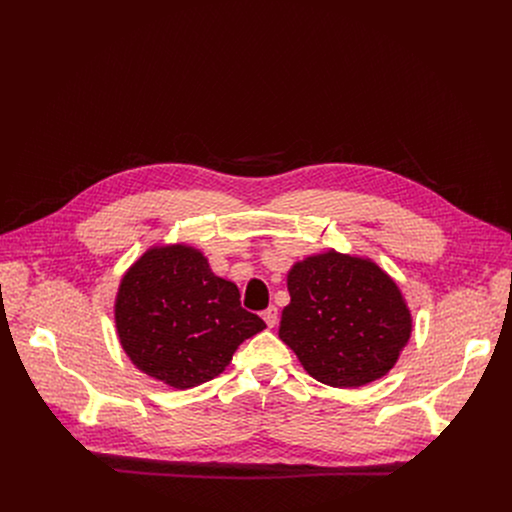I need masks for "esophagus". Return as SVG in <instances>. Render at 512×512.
<instances>
[{
  "mask_svg": "<svg viewBox=\"0 0 512 512\" xmlns=\"http://www.w3.org/2000/svg\"><path fill=\"white\" fill-rule=\"evenodd\" d=\"M261 318L265 320V324H267L269 328H275V324H277V318H279V314H277V308H275V306H269L267 310H263V312H261Z\"/></svg>",
  "mask_w": 512,
  "mask_h": 512,
  "instance_id": "34e87169",
  "label": "esophagus"
}]
</instances>
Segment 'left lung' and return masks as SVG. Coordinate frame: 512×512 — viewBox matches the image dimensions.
<instances>
[{"instance_id": "left-lung-1", "label": "left lung", "mask_w": 512, "mask_h": 512, "mask_svg": "<svg viewBox=\"0 0 512 512\" xmlns=\"http://www.w3.org/2000/svg\"><path fill=\"white\" fill-rule=\"evenodd\" d=\"M279 338L316 381L356 389L385 377L413 330L395 279L369 257L328 249L291 265Z\"/></svg>"}]
</instances>
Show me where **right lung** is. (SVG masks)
<instances>
[{
	"mask_svg": "<svg viewBox=\"0 0 512 512\" xmlns=\"http://www.w3.org/2000/svg\"><path fill=\"white\" fill-rule=\"evenodd\" d=\"M239 287L212 273L202 251L176 243L145 251L121 277L115 328L148 377L192 389L221 375L235 350L265 328L241 308Z\"/></svg>",
	"mask_w": 512,
	"mask_h": 512,
	"instance_id": "1",
	"label": "right lung"
}]
</instances>
